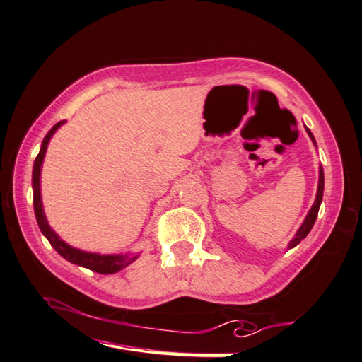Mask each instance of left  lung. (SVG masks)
Instances as JSON below:
<instances>
[{
	"instance_id": "1",
	"label": "left lung",
	"mask_w": 362,
	"mask_h": 362,
	"mask_svg": "<svg viewBox=\"0 0 362 362\" xmlns=\"http://www.w3.org/2000/svg\"><path fill=\"white\" fill-rule=\"evenodd\" d=\"M305 129H307L308 136H310V139L313 141V144H317V142H315L313 134L310 133V129H308V128H305ZM323 189H325V174H323V168H320V180H318L317 198H315V202H313V206H312V209H310V212L307 214L304 223H302V226L299 228L298 234L294 235V239L290 242V245H288V248H293V247L298 245L299 242H300L302 239H304L308 233H310V229H312L313 225H315V220H317V216H318L320 204H321V199H323Z\"/></svg>"
}]
</instances>
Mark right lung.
I'll use <instances>...</instances> for the list:
<instances>
[{"label":"right lung","mask_w":362,"mask_h":362,"mask_svg":"<svg viewBox=\"0 0 362 362\" xmlns=\"http://www.w3.org/2000/svg\"><path fill=\"white\" fill-rule=\"evenodd\" d=\"M64 120L58 122L54 128H52L47 134H45L42 146H41V152L36 156L35 160V166H33V202H35V214H36V220L39 229H41L42 234L47 238L50 242V245L54 247L58 253H60L64 259H68L72 264L87 267L90 271L98 272V274H115L118 271H122L123 267H127L131 264L137 256H123V255H98V253H88V252H82V250L72 248L68 245L66 242H63L58 235L54 233V229L49 226L47 220H45L44 215V209H42V201H41V166H42V160L45 155V150H47L50 137L54 136L55 131L62 127Z\"/></svg>","instance_id":"add662e5"}]
</instances>
